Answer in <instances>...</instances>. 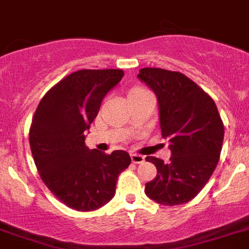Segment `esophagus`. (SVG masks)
Segmentation results:
<instances>
[{
	"label": "esophagus",
	"mask_w": 249,
	"mask_h": 249,
	"mask_svg": "<svg viewBox=\"0 0 249 249\" xmlns=\"http://www.w3.org/2000/svg\"><path fill=\"white\" fill-rule=\"evenodd\" d=\"M130 157H131V160H133V163H135V164L143 163V162H144V157L141 156V154L131 153Z\"/></svg>",
	"instance_id": "obj_1"
}]
</instances>
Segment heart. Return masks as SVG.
Returning <instances> with one entry per match:
<instances>
[{"label": "heart", "instance_id": "heart-1", "mask_svg": "<svg viewBox=\"0 0 249 249\" xmlns=\"http://www.w3.org/2000/svg\"><path fill=\"white\" fill-rule=\"evenodd\" d=\"M148 92L147 89H143V87H133V89L129 91V97L130 96H138V95H143V93Z\"/></svg>", "mask_w": 249, "mask_h": 249}]
</instances>
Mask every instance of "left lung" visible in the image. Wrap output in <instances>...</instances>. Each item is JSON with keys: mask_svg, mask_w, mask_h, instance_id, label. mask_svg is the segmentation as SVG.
Segmentation results:
<instances>
[{"mask_svg": "<svg viewBox=\"0 0 249 249\" xmlns=\"http://www.w3.org/2000/svg\"><path fill=\"white\" fill-rule=\"evenodd\" d=\"M138 78L153 89L160 106L162 137L170 141L168 163L156 157L157 176L145 194L160 205L185 204L206 185L219 162L224 125L214 100L179 72L142 68Z\"/></svg>", "mask_w": 249, "mask_h": 249, "instance_id": "8db88e82", "label": "left lung"}]
</instances>
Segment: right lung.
Here are the masks:
<instances>
[{
    "instance_id": "right-lung-1",
    "label": "right lung",
    "mask_w": 249,
    "mask_h": 249,
    "mask_svg": "<svg viewBox=\"0 0 249 249\" xmlns=\"http://www.w3.org/2000/svg\"><path fill=\"white\" fill-rule=\"evenodd\" d=\"M121 70H81L48 91L31 121L29 141L43 182L57 199L78 212H92L114 197L128 152L106 154L86 147L85 133Z\"/></svg>"
}]
</instances>
